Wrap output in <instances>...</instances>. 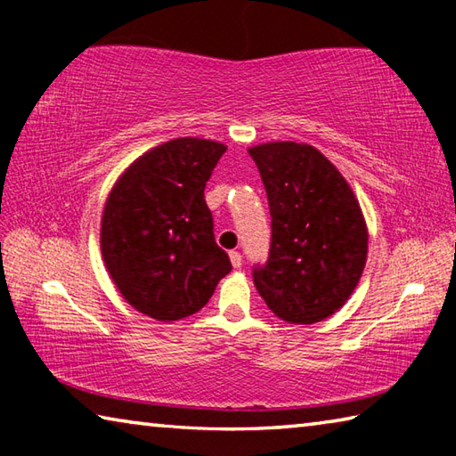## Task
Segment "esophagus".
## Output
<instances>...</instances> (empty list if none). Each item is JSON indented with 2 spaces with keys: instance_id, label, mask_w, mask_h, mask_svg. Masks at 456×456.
<instances>
[{
  "instance_id": "esophagus-1",
  "label": "esophagus",
  "mask_w": 456,
  "mask_h": 456,
  "mask_svg": "<svg viewBox=\"0 0 456 456\" xmlns=\"http://www.w3.org/2000/svg\"><path fill=\"white\" fill-rule=\"evenodd\" d=\"M229 257H231V264H233V267L243 265V257H241V253H239V251H231Z\"/></svg>"
}]
</instances>
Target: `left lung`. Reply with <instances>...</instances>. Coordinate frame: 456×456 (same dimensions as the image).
I'll return each instance as SVG.
<instances>
[{
    "instance_id": "8db88e82",
    "label": "left lung",
    "mask_w": 456,
    "mask_h": 456,
    "mask_svg": "<svg viewBox=\"0 0 456 456\" xmlns=\"http://www.w3.org/2000/svg\"><path fill=\"white\" fill-rule=\"evenodd\" d=\"M249 154L272 213L269 257L253 267V283L280 320H326L348 302L366 265L368 229L358 199L310 144L265 142Z\"/></svg>"
}]
</instances>
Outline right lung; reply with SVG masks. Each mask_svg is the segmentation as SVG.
<instances>
[{
	"instance_id": "obj_1",
	"label": "right lung",
	"mask_w": 456,
	"mask_h": 456,
	"mask_svg": "<svg viewBox=\"0 0 456 456\" xmlns=\"http://www.w3.org/2000/svg\"><path fill=\"white\" fill-rule=\"evenodd\" d=\"M225 151L191 136L154 146L106 199L104 265L122 297L149 318L175 322L199 312L231 272L205 203V184Z\"/></svg>"
}]
</instances>
